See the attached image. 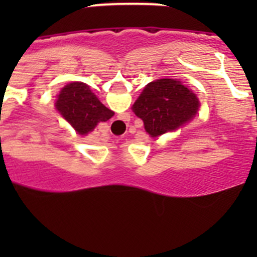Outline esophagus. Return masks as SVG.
I'll return each instance as SVG.
<instances>
[{
	"mask_svg": "<svg viewBox=\"0 0 257 257\" xmlns=\"http://www.w3.org/2000/svg\"><path fill=\"white\" fill-rule=\"evenodd\" d=\"M117 123H122V122H119V121H118V122H117Z\"/></svg>",
	"mask_w": 257,
	"mask_h": 257,
	"instance_id": "1",
	"label": "esophagus"
}]
</instances>
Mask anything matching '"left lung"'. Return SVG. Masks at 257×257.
Segmentation results:
<instances>
[{
    "instance_id": "obj_1",
    "label": "left lung",
    "mask_w": 257,
    "mask_h": 257,
    "mask_svg": "<svg viewBox=\"0 0 257 257\" xmlns=\"http://www.w3.org/2000/svg\"><path fill=\"white\" fill-rule=\"evenodd\" d=\"M197 96L172 78L156 79L148 83L133 105V110L144 122L149 135L160 136L176 130L197 114Z\"/></svg>"
}]
</instances>
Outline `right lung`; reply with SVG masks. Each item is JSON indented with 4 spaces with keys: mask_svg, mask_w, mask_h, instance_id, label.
Wrapping results in <instances>:
<instances>
[{
    "mask_svg": "<svg viewBox=\"0 0 257 257\" xmlns=\"http://www.w3.org/2000/svg\"><path fill=\"white\" fill-rule=\"evenodd\" d=\"M56 109L79 135H86L99 122L108 121L114 114L82 82L69 83L61 90L56 100Z\"/></svg>",
    "mask_w": 257,
    "mask_h": 257,
    "instance_id": "1",
    "label": "right lung"
}]
</instances>
